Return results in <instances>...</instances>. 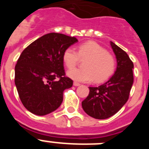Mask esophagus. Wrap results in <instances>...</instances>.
<instances>
[{"label":"esophagus","instance_id":"1","mask_svg":"<svg viewBox=\"0 0 149 149\" xmlns=\"http://www.w3.org/2000/svg\"><path fill=\"white\" fill-rule=\"evenodd\" d=\"M73 85L74 86H80V85H81V84H79V83H77V82H74L73 83Z\"/></svg>","mask_w":149,"mask_h":149}]
</instances>
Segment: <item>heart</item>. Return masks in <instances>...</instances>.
<instances>
[{
    "instance_id": "1",
    "label": "heart",
    "mask_w": 149,
    "mask_h": 149,
    "mask_svg": "<svg viewBox=\"0 0 149 149\" xmlns=\"http://www.w3.org/2000/svg\"><path fill=\"white\" fill-rule=\"evenodd\" d=\"M80 58L86 60L83 63L84 68L72 69L67 72V75L74 81L89 82L93 79L95 83H101L115 72V57L95 42L89 41L80 45L77 52L68 48L63 54V63L68 68L75 66Z\"/></svg>"
}]
</instances>
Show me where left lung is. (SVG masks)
<instances>
[{"label": "left lung", "instance_id": "obj_1", "mask_svg": "<svg viewBox=\"0 0 149 149\" xmlns=\"http://www.w3.org/2000/svg\"><path fill=\"white\" fill-rule=\"evenodd\" d=\"M117 60L115 74L98 87H89V93L82 101L86 114L97 119L110 118L119 111L129 98L134 83V63L125 51L110 42Z\"/></svg>", "mask_w": 149, "mask_h": 149}]
</instances>
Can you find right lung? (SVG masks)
<instances>
[{"mask_svg": "<svg viewBox=\"0 0 149 149\" xmlns=\"http://www.w3.org/2000/svg\"><path fill=\"white\" fill-rule=\"evenodd\" d=\"M76 42L75 37L50 33L22 51L15 67V84L22 103L30 113L45 116L61 105L63 91L73 85L65 76L63 54Z\"/></svg>", "mask_w": 149, "mask_h": 149, "instance_id": "obj_1", "label": "right lung"}]
</instances>
